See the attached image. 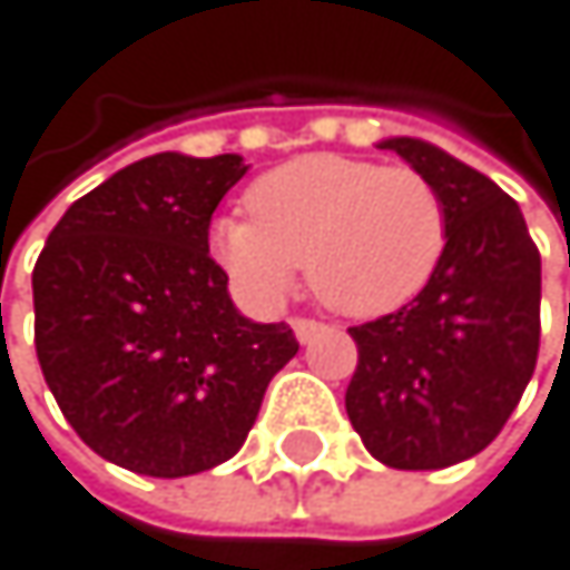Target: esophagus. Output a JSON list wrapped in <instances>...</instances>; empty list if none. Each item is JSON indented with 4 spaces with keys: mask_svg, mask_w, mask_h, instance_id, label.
Segmentation results:
<instances>
[{
    "mask_svg": "<svg viewBox=\"0 0 570 570\" xmlns=\"http://www.w3.org/2000/svg\"><path fill=\"white\" fill-rule=\"evenodd\" d=\"M291 327H294V335H297V342H301V345H307L314 335H321V332H324V324H321V321H314V317H294V321H291Z\"/></svg>",
    "mask_w": 570,
    "mask_h": 570,
    "instance_id": "1",
    "label": "esophagus"
}]
</instances>
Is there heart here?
Returning a JSON list of instances; mask_svg holds the SVG:
<instances>
[{"instance_id":"heart-1","label":"heart","mask_w":570,"mask_h":570,"mask_svg":"<svg viewBox=\"0 0 570 570\" xmlns=\"http://www.w3.org/2000/svg\"><path fill=\"white\" fill-rule=\"evenodd\" d=\"M246 208L249 218L215 222L212 246L256 304L287 297L304 266L324 307L383 317L428 287L448 246V208L424 174L335 153L263 174Z\"/></svg>"}]
</instances>
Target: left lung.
I'll return each mask as SVG.
<instances>
[{
    "instance_id": "8db88e82",
    "label": "left lung",
    "mask_w": 570,
    "mask_h": 570,
    "mask_svg": "<svg viewBox=\"0 0 570 570\" xmlns=\"http://www.w3.org/2000/svg\"><path fill=\"white\" fill-rule=\"evenodd\" d=\"M448 208V246L428 287L400 311L348 327L358 365L348 421L376 462L431 472L495 441L540 348V253L520 205L434 142L393 136Z\"/></svg>"
}]
</instances>
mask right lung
I'll return each instance as SVG.
<instances>
[{"label":"right lung","mask_w":570,"mask_h":570,"mask_svg":"<svg viewBox=\"0 0 570 570\" xmlns=\"http://www.w3.org/2000/svg\"><path fill=\"white\" fill-rule=\"evenodd\" d=\"M246 170L238 153H157L88 190L47 238L33 269L37 358L105 462L153 479L228 462L301 348L291 324L238 314L208 256L212 215Z\"/></svg>","instance_id":"right-lung-1"}]
</instances>
